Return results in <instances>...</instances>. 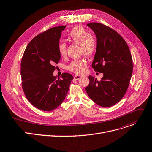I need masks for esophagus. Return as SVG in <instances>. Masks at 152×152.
<instances>
[{"label":"esophagus","mask_w":152,"mask_h":152,"mask_svg":"<svg viewBox=\"0 0 152 152\" xmlns=\"http://www.w3.org/2000/svg\"><path fill=\"white\" fill-rule=\"evenodd\" d=\"M81 77H82V76H79V75H76V76L74 77V79H75V80H79V79H80V78H81Z\"/></svg>","instance_id":"1"}]
</instances>
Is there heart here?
Here are the masks:
<instances>
[{
	"instance_id": "heart-1",
	"label": "heart",
	"mask_w": 152,
	"mask_h": 152,
	"mask_svg": "<svg viewBox=\"0 0 152 152\" xmlns=\"http://www.w3.org/2000/svg\"><path fill=\"white\" fill-rule=\"evenodd\" d=\"M69 41L80 45L81 52L86 56L92 55L96 48V40L95 38L88 34L87 30L82 26H76L72 29L68 35ZM58 51L61 56L66 54V45L65 43H60L58 46ZM86 62L83 60H76L68 66V69L76 74H82L84 71Z\"/></svg>"
}]
</instances>
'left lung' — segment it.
Wrapping results in <instances>:
<instances>
[{"instance_id": "obj_1", "label": "left lung", "mask_w": 152, "mask_h": 152, "mask_svg": "<svg viewBox=\"0 0 152 152\" xmlns=\"http://www.w3.org/2000/svg\"><path fill=\"white\" fill-rule=\"evenodd\" d=\"M96 37L92 68L103 73L98 81L89 76L86 91L98 105L110 107L119 102L128 89L133 73V60L128 46L114 30L97 23L87 24Z\"/></svg>"}]
</instances>
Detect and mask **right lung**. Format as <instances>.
Here are the masks:
<instances>
[{
	"label": "right lung",
	"instance_id": "1",
	"mask_svg": "<svg viewBox=\"0 0 152 152\" xmlns=\"http://www.w3.org/2000/svg\"><path fill=\"white\" fill-rule=\"evenodd\" d=\"M66 26L49 28L34 38L22 58L23 89L29 102L44 111L57 108L65 99L73 76L62 73V79L53 75L60 59L58 51L62 32Z\"/></svg>",
	"mask_w": 152,
	"mask_h": 152
}]
</instances>
